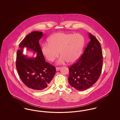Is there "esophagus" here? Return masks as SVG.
Wrapping results in <instances>:
<instances>
[{"instance_id": "esophagus-1", "label": "esophagus", "mask_w": 120, "mask_h": 120, "mask_svg": "<svg viewBox=\"0 0 120 120\" xmlns=\"http://www.w3.org/2000/svg\"><path fill=\"white\" fill-rule=\"evenodd\" d=\"M56 68L57 71H59L61 69V67H57Z\"/></svg>"}]
</instances>
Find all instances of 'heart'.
I'll list each match as a JSON object with an SVG mask.
<instances>
[{
    "instance_id": "b5f03b06",
    "label": "heart",
    "mask_w": 120,
    "mask_h": 120,
    "mask_svg": "<svg viewBox=\"0 0 120 120\" xmlns=\"http://www.w3.org/2000/svg\"><path fill=\"white\" fill-rule=\"evenodd\" d=\"M49 44L43 45L41 51L46 58L53 62L59 55L61 56L57 63L67 61L74 63L80 57L85 43L84 37L80 34L59 32L52 35L48 40Z\"/></svg>"
}]
</instances>
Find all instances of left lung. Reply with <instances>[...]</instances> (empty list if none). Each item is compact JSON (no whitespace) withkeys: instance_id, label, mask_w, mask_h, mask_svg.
<instances>
[{"instance_id":"obj_1","label":"left lung","mask_w":120,"mask_h":120,"mask_svg":"<svg viewBox=\"0 0 120 120\" xmlns=\"http://www.w3.org/2000/svg\"><path fill=\"white\" fill-rule=\"evenodd\" d=\"M89 36L90 42L82 55L69 68V83L79 91L90 88L97 82L103 67V52L100 44L91 33Z\"/></svg>"}]
</instances>
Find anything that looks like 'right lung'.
<instances>
[{
	"label": "right lung",
	"mask_w": 120,
	"mask_h": 120,
	"mask_svg": "<svg viewBox=\"0 0 120 120\" xmlns=\"http://www.w3.org/2000/svg\"><path fill=\"white\" fill-rule=\"evenodd\" d=\"M43 32L33 31L27 34L19 44L16 58L17 72L23 83L37 91L47 89L56 71L54 66L45 62L39 40ZM24 48L37 53V57L28 58L22 53Z\"/></svg>",
	"instance_id": "1"
}]
</instances>
